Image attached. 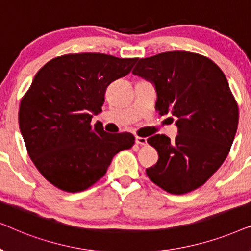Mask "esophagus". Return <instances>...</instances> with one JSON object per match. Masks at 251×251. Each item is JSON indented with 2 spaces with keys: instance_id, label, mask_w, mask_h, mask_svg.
Segmentation results:
<instances>
[{
  "instance_id": "1",
  "label": "esophagus",
  "mask_w": 251,
  "mask_h": 251,
  "mask_svg": "<svg viewBox=\"0 0 251 251\" xmlns=\"http://www.w3.org/2000/svg\"><path fill=\"white\" fill-rule=\"evenodd\" d=\"M136 143L139 144V145H146L147 139L144 138V137H136Z\"/></svg>"
}]
</instances>
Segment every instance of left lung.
<instances>
[{"label":"left lung","instance_id":"left-lung-1","mask_svg":"<svg viewBox=\"0 0 251 251\" xmlns=\"http://www.w3.org/2000/svg\"><path fill=\"white\" fill-rule=\"evenodd\" d=\"M132 73L152 82L155 107L175 116L178 128L174 142L164 135L147 139L159 153L147 176L171 194L197 190L227 157L238 129V104L226 76L211 59L187 51L142 58Z\"/></svg>","mask_w":251,"mask_h":251}]
</instances>
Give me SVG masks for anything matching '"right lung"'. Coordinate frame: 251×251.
<instances>
[{"label": "right lung", "mask_w": 251, "mask_h": 251, "mask_svg": "<svg viewBox=\"0 0 251 251\" xmlns=\"http://www.w3.org/2000/svg\"><path fill=\"white\" fill-rule=\"evenodd\" d=\"M138 58L105 53L56 57L37 72L19 107V128L41 175L70 193L84 191L106 174L112 159L135 144L132 133H108L92 116L106 89L126 76Z\"/></svg>", "instance_id": "right-lung-1"}]
</instances>
